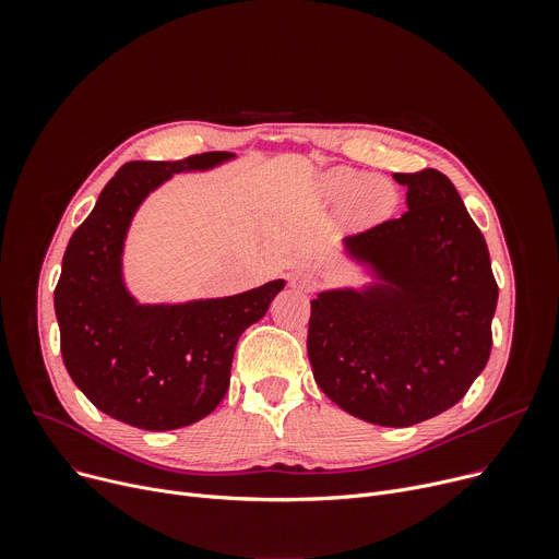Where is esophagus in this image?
<instances>
[{
  "mask_svg": "<svg viewBox=\"0 0 559 559\" xmlns=\"http://www.w3.org/2000/svg\"><path fill=\"white\" fill-rule=\"evenodd\" d=\"M289 283L295 285V287H299V289H306V292H312V289L317 287V278H314L310 272H297V274H292Z\"/></svg>",
  "mask_w": 559,
  "mask_h": 559,
  "instance_id": "34e87169",
  "label": "esophagus"
}]
</instances>
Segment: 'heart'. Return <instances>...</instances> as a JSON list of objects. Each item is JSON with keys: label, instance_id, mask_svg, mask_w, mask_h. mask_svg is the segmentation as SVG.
<instances>
[{"label": "heart", "instance_id": "1", "mask_svg": "<svg viewBox=\"0 0 559 559\" xmlns=\"http://www.w3.org/2000/svg\"><path fill=\"white\" fill-rule=\"evenodd\" d=\"M356 179L358 174L354 169H337L329 176V188L340 194L354 186ZM392 203H394V192L388 183L378 179H365L356 183L354 192L348 197V215L362 222L378 219L392 209Z\"/></svg>", "mask_w": 559, "mask_h": 559}]
</instances>
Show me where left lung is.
Wrapping results in <instances>:
<instances>
[{
	"instance_id": "obj_1",
	"label": "left lung",
	"mask_w": 559,
	"mask_h": 559,
	"mask_svg": "<svg viewBox=\"0 0 559 559\" xmlns=\"http://www.w3.org/2000/svg\"><path fill=\"white\" fill-rule=\"evenodd\" d=\"M407 211L344 240L383 281L310 301L317 385L348 415L405 428L442 415L491 354L498 285L487 242L437 169L394 174Z\"/></svg>"
}]
</instances>
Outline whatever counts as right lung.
<instances>
[{"instance_id":"1","label":"right lung","mask_w":559,"mask_h":559,"mask_svg":"<svg viewBox=\"0 0 559 559\" xmlns=\"http://www.w3.org/2000/svg\"><path fill=\"white\" fill-rule=\"evenodd\" d=\"M228 158V152H205L122 165L70 238L53 289L63 362L74 385L117 421L174 430L211 415L228 390L240 335L285 285L272 281L183 306H138L124 287L122 247L142 199L171 174Z\"/></svg>"}]
</instances>
